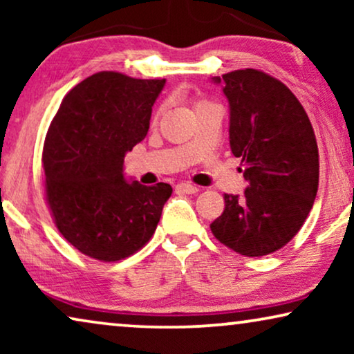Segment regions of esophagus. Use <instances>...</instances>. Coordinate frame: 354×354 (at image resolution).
Returning <instances> with one entry per match:
<instances>
[{
	"instance_id": "obj_1",
	"label": "esophagus",
	"mask_w": 354,
	"mask_h": 354,
	"mask_svg": "<svg viewBox=\"0 0 354 354\" xmlns=\"http://www.w3.org/2000/svg\"><path fill=\"white\" fill-rule=\"evenodd\" d=\"M176 190L182 192V193H188V195H193V193L200 192V188H198L196 185H192V183H177Z\"/></svg>"
}]
</instances>
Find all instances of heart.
<instances>
[{
	"instance_id": "1",
	"label": "heart",
	"mask_w": 354,
	"mask_h": 354,
	"mask_svg": "<svg viewBox=\"0 0 354 354\" xmlns=\"http://www.w3.org/2000/svg\"><path fill=\"white\" fill-rule=\"evenodd\" d=\"M203 104H207V103H206V101H198L196 108H200V106H203Z\"/></svg>"
}]
</instances>
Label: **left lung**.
Segmentation results:
<instances>
[{
  "instance_id": "8db88e82",
  "label": "left lung",
  "mask_w": 354,
  "mask_h": 354,
  "mask_svg": "<svg viewBox=\"0 0 354 354\" xmlns=\"http://www.w3.org/2000/svg\"><path fill=\"white\" fill-rule=\"evenodd\" d=\"M229 101V140L248 187L225 195L211 224L221 243L258 258L288 243L311 211L319 185V151L306 111L282 82L241 69L212 77Z\"/></svg>"
}]
</instances>
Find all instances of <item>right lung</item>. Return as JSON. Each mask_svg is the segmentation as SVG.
Here are the masks:
<instances>
[{
	"instance_id": "add662e5",
	"label": "right lung",
	"mask_w": 354,
	"mask_h": 354,
	"mask_svg": "<svg viewBox=\"0 0 354 354\" xmlns=\"http://www.w3.org/2000/svg\"><path fill=\"white\" fill-rule=\"evenodd\" d=\"M166 79L98 72L64 96L43 147L46 200L61 235L90 258L119 261L151 239L169 183L142 185L124 158L147 137Z\"/></svg>"
}]
</instances>
